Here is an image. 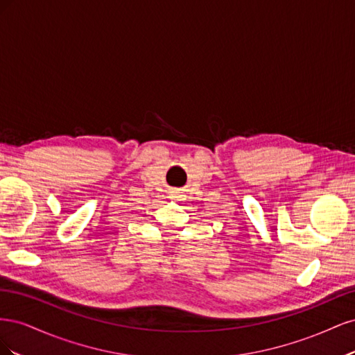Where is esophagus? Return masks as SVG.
Instances as JSON below:
<instances>
[{"label": "esophagus", "mask_w": 355, "mask_h": 355, "mask_svg": "<svg viewBox=\"0 0 355 355\" xmlns=\"http://www.w3.org/2000/svg\"><path fill=\"white\" fill-rule=\"evenodd\" d=\"M178 196H179L178 192H175V194H171V198H178Z\"/></svg>", "instance_id": "1"}]
</instances>
